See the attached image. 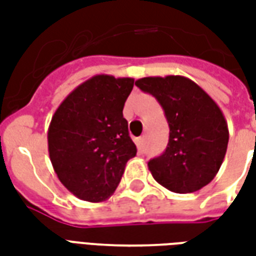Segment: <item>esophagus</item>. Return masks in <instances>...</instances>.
Wrapping results in <instances>:
<instances>
[{
  "instance_id": "1",
  "label": "esophagus",
  "mask_w": 256,
  "mask_h": 256,
  "mask_svg": "<svg viewBox=\"0 0 256 256\" xmlns=\"http://www.w3.org/2000/svg\"><path fill=\"white\" fill-rule=\"evenodd\" d=\"M136 145H137V150H138V152H144V148H145V138H144V137L136 138Z\"/></svg>"
}]
</instances>
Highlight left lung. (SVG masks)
Returning <instances> with one entry per match:
<instances>
[{"label": "left lung", "instance_id": "left-lung-1", "mask_svg": "<svg viewBox=\"0 0 256 256\" xmlns=\"http://www.w3.org/2000/svg\"><path fill=\"white\" fill-rule=\"evenodd\" d=\"M136 86L159 101L170 128L166 150L148 162L156 182L176 193L210 184L225 158L229 130L224 114L198 84L181 75L146 76Z\"/></svg>", "mask_w": 256, "mask_h": 256}]
</instances>
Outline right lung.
Returning a JSON list of instances; mask_svg holds the SVG:
<instances>
[{"label": "right lung", "mask_w": 256, "mask_h": 256, "mask_svg": "<svg viewBox=\"0 0 256 256\" xmlns=\"http://www.w3.org/2000/svg\"><path fill=\"white\" fill-rule=\"evenodd\" d=\"M133 86V78L96 75L74 89L52 116L49 158L60 182L80 200H106L137 154L123 118Z\"/></svg>", "instance_id": "obj_1"}]
</instances>
